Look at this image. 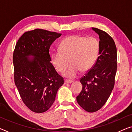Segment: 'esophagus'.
Returning a JSON list of instances; mask_svg holds the SVG:
<instances>
[{"label":"esophagus","mask_w":132,"mask_h":132,"mask_svg":"<svg viewBox=\"0 0 132 132\" xmlns=\"http://www.w3.org/2000/svg\"><path fill=\"white\" fill-rule=\"evenodd\" d=\"M73 82H74V81L70 80H65L64 81L65 84H71V83H72Z\"/></svg>","instance_id":"34e87169"}]
</instances>
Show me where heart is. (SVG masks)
I'll return each instance as SVG.
<instances>
[{
	"label": "heart",
	"mask_w": 132,
	"mask_h": 132,
	"mask_svg": "<svg viewBox=\"0 0 132 132\" xmlns=\"http://www.w3.org/2000/svg\"><path fill=\"white\" fill-rule=\"evenodd\" d=\"M60 50L52 54V63L58 71L62 72L70 62L71 65L64 76L74 78L80 71L87 72L94 66L98 56L100 44L93 36L70 35L62 40Z\"/></svg>",
	"instance_id": "obj_1"
}]
</instances>
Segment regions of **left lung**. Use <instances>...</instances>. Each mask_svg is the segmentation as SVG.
Returning <instances> with one entry per match:
<instances>
[{
	"label": "left lung",
	"mask_w": 132,
	"mask_h": 132,
	"mask_svg": "<svg viewBox=\"0 0 132 132\" xmlns=\"http://www.w3.org/2000/svg\"><path fill=\"white\" fill-rule=\"evenodd\" d=\"M92 29L99 36L100 51L94 66L80 79L82 89L76 97L78 104L88 112L97 111L110 97L117 71V49L114 40L96 28Z\"/></svg>",
	"instance_id": "1"
}]
</instances>
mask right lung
I'll return each mask as SVG.
<instances>
[{"instance_id":"add662e5","label":"right lung","mask_w":132,"mask_h":132,"mask_svg":"<svg viewBox=\"0 0 132 132\" xmlns=\"http://www.w3.org/2000/svg\"><path fill=\"white\" fill-rule=\"evenodd\" d=\"M61 34L36 29L24 33L13 52L14 80L22 101L35 113L45 112L64 81L51 62L50 48Z\"/></svg>"}]
</instances>
